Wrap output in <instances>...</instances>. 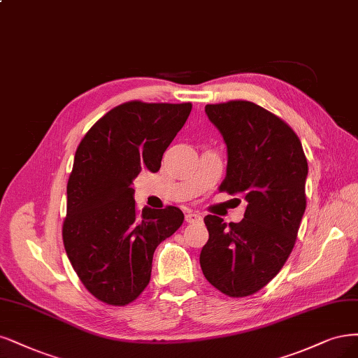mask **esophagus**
Wrapping results in <instances>:
<instances>
[{
  "label": "esophagus",
  "mask_w": 358,
  "mask_h": 358,
  "mask_svg": "<svg viewBox=\"0 0 358 358\" xmlns=\"http://www.w3.org/2000/svg\"><path fill=\"white\" fill-rule=\"evenodd\" d=\"M185 220H187L188 224H196V222L203 220V216L196 212H189L187 216H185Z\"/></svg>",
  "instance_id": "obj_1"
}]
</instances>
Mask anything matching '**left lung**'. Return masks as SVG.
Segmentation results:
<instances>
[{
  "mask_svg": "<svg viewBox=\"0 0 358 358\" xmlns=\"http://www.w3.org/2000/svg\"><path fill=\"white\" fill-rule=\"evenodd\" d=\"M206 114L228 150L219 191L243 195L248 206L238 224L204 217L208 241L200 265L227 296H250L280 273L293 250L306 207V157L292 127L253 102L206 105Z\"/></svg>",
  "mask_w": 358,
  "mask_h": 358,
  "instance_id": "obj_1",
  "label": "left lung"
}]
</instances>
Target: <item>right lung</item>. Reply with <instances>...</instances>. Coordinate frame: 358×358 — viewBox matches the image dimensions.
Masks as SVG:
<instances>
[{
    "instance_id": "add662e5",
    "label": "right lung",
    "mask_w": 358,
    "mask_h": 358,
    "mask_svg": "<svg viewBox=\"0 0 358 358\" xmlns=\"http://www.w3.org/2000/svg\"><path fill=\"white\" fill-rule=\"evenodd\" d=\"M191 109L189 102H126L96 121L77 148L62 236L73 271L101 302L136 299L151 280L157 245L182 225L175 206L141 213L133 180L142 169L159 170Z\"/></svg>"
}]
</instances>
